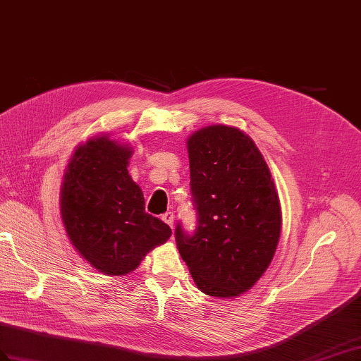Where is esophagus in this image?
Returning <instances> with one entry per match:
<instances>
[{
	"label": "esophagus",
	"instance_id": "esophagus-1",
	"mask_svg": "<svg viewBox=\"0 0 361 361\" xmlns=\"http://www.w3.org/2000/svg\"><path fill=\"white\" fill-rule=\"evenodd\" d=\"M161 219L164 221L166 224L171 226V227L173 228V219H175V216H173L172 212H166V214H163V215H161Z\"/></svg>",
	"mask_w": 361,
	"mask_h": 361
}]
</instances>
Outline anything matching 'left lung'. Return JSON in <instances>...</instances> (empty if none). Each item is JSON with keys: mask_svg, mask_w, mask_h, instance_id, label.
Here are the masks:
<instances>
[{"mask_svg": "<svg viewBox=\"0 0 361 361\" xmlns=\"http://www.w3.org/2000/svg\"><path fill=\"white\" fill-rule=\"evenodd\" d=\"M197 227L175 241L198 288L233 298L259 279L281 236V204L264 157L238 128L214 125L188 140Z\"/></svg>", "mask_w": 361, "mask_h": 361, "instance_id": "obj_1", "label": "left lung"}]
</instances>
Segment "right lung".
Instances as JSON below:
<instances>
[{
    "instance_id": "right-lung-1",
    "label": "right lung",
    "mask_w": 361,
    "mask_h": 361,
    "mask_svg": "<svg viewBox=\"0 0 361 361\" xmlns=\"http://www.w3.org/2000/svg\"><path fill=\"white\" fill-rule=\"evenodd\" d=\"M131 149L108 137L78 147L61 190V215L76 250L104 274H126L172 230L145 212L142 189L128 173Z\"/></svg>"
}]
</instances>
